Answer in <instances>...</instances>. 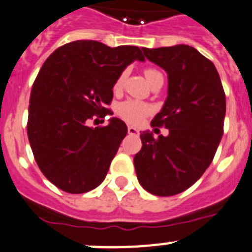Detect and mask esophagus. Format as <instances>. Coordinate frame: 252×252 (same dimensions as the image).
I'll return each mask as SVG.
<instances>
[{
  "label": "esophagus",
  "mask_w": 252,
  "mask_h": 252,
  "mask_svg": "<svg viewBox=\"0 0 252 252\" xmlns=\"http://www.w3.org/2000/svg\"><path fill=\"white\" fill-rule=\"evenodd\" d=\"M127 132L130 133V135H133V136H137L139 135V130H137L136 127H133V126H128L127 127Z\"/></svg>",
  "instance_id": "obj_1"
}]
</instances>
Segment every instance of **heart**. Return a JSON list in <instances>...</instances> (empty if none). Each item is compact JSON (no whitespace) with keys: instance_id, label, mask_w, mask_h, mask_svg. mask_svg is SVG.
<instances>
[{"instance_id":"heart-1","label":"heart","mask_w":252,"mask_h":252,"mask_svg":"<svg viewBox=\"0 0 252 252\" xmlns=\"http://www.w3.org/2000/svg\"><path fill=\"white\" fill-rule=\"evenodd\" d=\"M144 74H145L146 81L149 82L150 86H153L155 82L161 81V79L164 81V77H162L161 72H159L158 69L146 68L145 70H144ZM125 75H126V73L122 72L121 74L119 75V78L116 79V90L121 88L122 83H124ZM150 112L151 107L149 106V104L144 103V102L135 101V99H127V101L120 103L119 107H117V115H119L122 120H125V121L128 122V124L131 125H139Z\"/></svg>"}]
</instances>
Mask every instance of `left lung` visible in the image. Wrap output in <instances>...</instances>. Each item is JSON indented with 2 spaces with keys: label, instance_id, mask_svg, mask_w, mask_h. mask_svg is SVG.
I'll return each mask as SVG.
<instances>
[{
  "label": "left lung",
  "instance_id": "obj_1",
  "mask_svg": "<svg viewBox=\"0 0 252 252\" xmlns=\"http://www.w3.org/2000/svg\"><path fill=\"white\" fill-rule=\"evenodd\" d=\"M142 51L168 74V97L151 126H165L169 135L140 133L133 165L142 188L169 197L193 186L212 162L223 135L226 95L215 64L197 49L180 44Z\"/></svg>",
  "mask_w": 252,
  "mask_h": 252
}]
</instances>
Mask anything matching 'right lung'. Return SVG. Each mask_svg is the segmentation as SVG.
<instances>
[{
    "label": "right lung",
    "mask_w": 252,
    "mask_h": 252,
    "mask_svg": "<svg viewBox=\"0 0 252 252\" xmlns=\"http://www.w3.org/2000/svg\"><path fill=\"white\" fill-rule=\"evenodd\" d=\"M135 60H145L137 46L77 40L58 48L40 69L30 94L28 136L41 173L64 192H90L106 178L127 126L116 117L103 127L90 122L112 115L106 106L116 79Z\"/></svg>",
    "instance_id": "1"
}]
</instances>
